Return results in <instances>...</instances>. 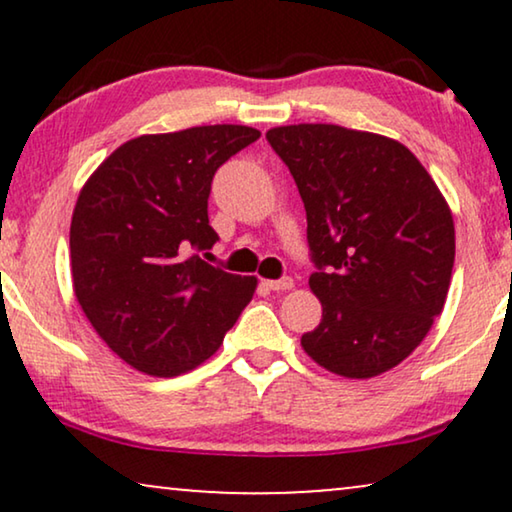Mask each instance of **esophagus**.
Here are the masks:
<instances>
[{
    "mask_svg": "<svg viewBox=\"0 0 512 512\" xmlns=\"http://www.w3.org/2000/svg\"><path fill=\"white\" fill-rule=\"evenodd\" d=\"M268 284V289L270 291H289V289H293V279L291 277H279V279H270V282H265Z\"/></svg>",
    "mask_w": 512,
    "mask_h": 512,
    "instance_id": "34e87169",
    "label": "esophagus"
}]
</instances>
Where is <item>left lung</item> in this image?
Masks as SVG:
<instances>
[{"label":"left lung","instance_id":"left-lung-1","mask_svg":"<svg viewBox=\"0 0 512 512\" xmlns=\"http://www.w3.org/2000/svg\"><path fill=\"white\" fill-rule=\"evenodd\" d=\"M307 212L321 324L300 338L319 366L375 377L412 354L443 312L454 265L452 212L396 139L340 125L268 130Z\"/></svg>","mask_w":512,"mask_h":512}]
</instances>
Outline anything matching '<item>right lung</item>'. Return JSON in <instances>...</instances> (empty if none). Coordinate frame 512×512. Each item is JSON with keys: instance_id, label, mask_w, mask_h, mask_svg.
<instances>
[{"instance_id": "right-lung-1", "label": "right lung", "mask_w": 512, "mask_h": 512, "mask_svg": "<svg viewBox=\"0 0 512 512\" xmlns=\"http://www.w3.org/2000/svg\"><path fill=\"white\" fill-rule=\"evenodd\" d=\"M261 137L247 125H202L130 139L86 181L69 254L74 293L97 335L128 366L172 377L223 342L256 277L202 261L219 240L207 200L219 167Z\"/></svg>"}]
</instances>
